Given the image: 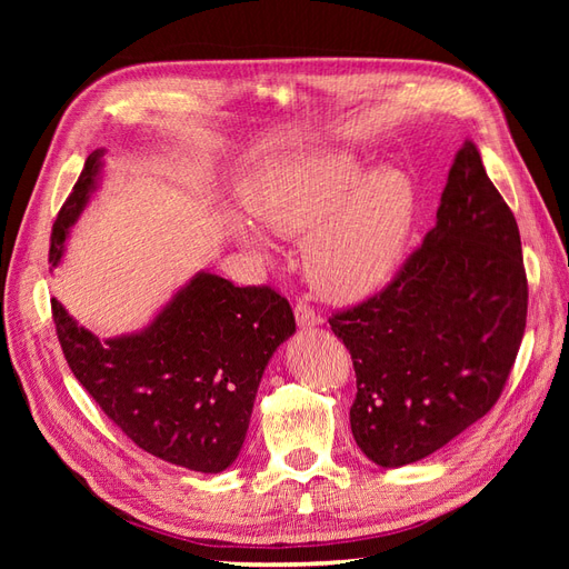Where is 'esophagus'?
Masks as SVG:
<instances>
[{"label":"esophagus","instance_id":"esophagus-1","mask_svg":"<svg viewBox=\"0 0 569 569\" xmlns=\"http://www.w3.org/2000/svg\"><path fill=\"white\" fill-rule=\"evenodd\" d=\"M295 316H297V322H299L301 327H316V325H320V316L313 311L311 306L303 303V301H299V303L295 306Z\"/></svg>","mask_w":569,"mask_h":569}]
</instances>
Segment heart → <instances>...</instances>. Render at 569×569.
I'll return each instance as SVG.
<instances>
[{
	"instance_id": "1",
	"label": "heart",
	"mask_w": 569,
	"mask_h": 569,
	"mask_svg": "<svg viewBox=\"0 0 569 569\" xmlns=\"http://www.w3.org/2000/svg\"><path fill=\"white\" fill-rule=\"evenodd\" d=\"M249 209L266 230L308 239L306 278L318 295L353 303L377 295L399 270L418 213V192L399 168H377L347 151H318L282 161L256 180ZM234 232L263 247V237L234 220Z\"/></svg>"
}]
</instances>
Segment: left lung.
Returning a JSON list of instances; mask_svg holds the SVG:
<instances>
[{"label":"left lung","mask_w":569,"mask_h":569,"mask_svg":"<svg viewBox=\"0 0 569 569\" xmlns=\"http://www.w3.org/2000/svg\"><path fill=\"white\" fill-rule=\"evenodd\" d=\"M527 297L518 222L465 140L422 247L380 295L330 318L356 370L358 449L401 468L485 418L518 358Z\"/></svg>","instance_id":"1"}]
</instances>
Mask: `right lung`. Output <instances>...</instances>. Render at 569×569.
Returning a JSON list of instances; mask_svg holds the SVG:
<instances>
[{"label": "right lung", "mask_w": 569, "mask_h": 569, "mask_svg": "<svg viewBox=\"0 0 569 569\" xmlns=\"http://www.w3.org/2000/svg\"><path fill=\"white\" fill-rule=\"evenodd\" d=\"M104 149L92 151L51 230L49 263L88 206ZM57 335L76 380L123 432L166 462L216 475L247 439L258 385L272 353L297 332L295 313L270 287H234L197 272L144 330L99 339L51 299Z\"/></svg>", "instance_id": "1"}]
</instances>
